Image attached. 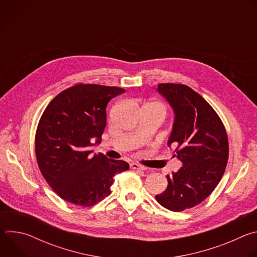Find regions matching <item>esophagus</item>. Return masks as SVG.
<instances>
[{"label":"esophagus","mask_w":257,"mask_h":257,"mask_svg":"<svg viewBox=\"0 0 257 257\" xmlns=\"http://www.w3.org/2000/svg\"><path fill=\"white\" fill-rule=\"evenodd\" d=\"M130 167H131L132 169H134V170H138V171H144V170H145V168H144L143 166H140V165L135 164V163L131 164V165H130Z\"/></svg>","instance_id":"1"}]
</instances>
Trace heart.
<instances>
[{"label":"heart","instance_id":"heart-1","mask_svg":"<svg viewBox=\"0 0 257 257\" xmlns=\"http://www.w3.org/2000/svg\"><path fill=\"white\" fill-rule=\"evenodd\" d=\"M146 105L152 106V107L158 109V111L162 112L163 114H166V107H165V105L163 103L159 102V101H152V102H149Z\"/></svg>","mask_w":257,"mask_h":257}]
</instances>
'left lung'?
I'll list each match as a JSON object with an SVG mask.
<instances>
[{
    "label": "left lung",
    "instance_id": "left-lung-1",
    "mask_svg": "<svg viewBox=\"0 0 257 257\" xmlns=\"http://www.w3.org/2000/svg\"><path fill=\"white\" fill-rule=\"evenodd\" d=\"M158 92L174 112L168 146H176L183 166L168 175L167 189L157 201L172 211H182L202 202L221 181L229 158L226 129L209 103L190 87L161 83Z\"/></svg>",
    "mask_w": 257,
    "mask_h": 257
}]
</instances>
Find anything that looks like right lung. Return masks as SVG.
<instances>
[{"label":"right lung","mask_w":257,"mask_h":257,"mask_svg":"<svg viewBox=\"0 0 257 257\" xmlns=\"http://www.w3.org/2000/svg\"><path fill=\"white\" fill-rule=\"evenodd\" d=\"M124 92L115 86L77 84L59 93L45 109L35 135L36 160L64 200L92 206L111 194L113 177L129 169L124 161L90 151L101 141L108 101Z\"/></svg>","instance_id":"1"}]
</instances>
